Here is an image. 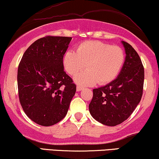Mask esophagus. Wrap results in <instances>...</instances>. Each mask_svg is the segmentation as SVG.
<instances>
[{
	"label": "esophagus",
	"instance_id": "1",
	"mask_svg": "<svg viewBox=\"0 0 159 159\" xmlns=\"http://www.w3.org/2000/svg\"><path fill=\"white\" fill-rule=\"evenodd\" d=\"M82 89H83V88H82V86H80V85L77 86V91H80V90H82Z\"/></svg>",
	"mask_w": 159,
	"mask_h": 159
}]
</instances>
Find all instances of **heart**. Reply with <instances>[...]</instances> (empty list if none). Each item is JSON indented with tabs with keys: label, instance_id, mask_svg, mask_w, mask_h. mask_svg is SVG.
<instances>
[{
	"label": "heart",
	"instance_id": "b5f03b06",
	"mask_svg": "<svg viewBox=\"0 0 159 159\" xmlns=\"http://www.w3.org/2000/svg\"><path fill=\"white\" fill-rule=\"evenodd\" d=\"M125 61V53L121 48L95 40L80 43L76 51H68L63 59L65 70L71 76L86 67V70L75 76V81L87 86L112 82Z\"/></svg>",
	"mask_w": 159,
	"mask_h": 159
}]
</instances>
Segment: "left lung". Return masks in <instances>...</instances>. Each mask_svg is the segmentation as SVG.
<instances>
[{
	"mask_svg": "<svg viewBox=\"0 0 159 159\" xmlns=\"http://www.w3.org/2000/svg\"><path fill=\"white\" fill-rule=\"evenodd\" d=\"M126 58L116 79L93 89L89 111L93 118L107 126H116L129 118L140 103L144 84V67L138 53L123 41Z\"/></svg>",
	"mask_w": 159,
	"mask_h": 159,
	"instance_id": "1",
	"label": "left lung"
}]
</instances>
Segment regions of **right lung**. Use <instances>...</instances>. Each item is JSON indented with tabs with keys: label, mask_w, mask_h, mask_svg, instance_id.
<instances>
[{
	"label": "right lung",
	"mask_w": 159,
	"mask_h": 159,
	"mask_svg": "<svg viewBox=\"0 0 159 159\" xmlns=\"http://www.w3.org/2000/svg\"><path fill=\"white\" fill-rule=\"evenodd\" d=\"M71 37L45 36L23 54L17 72L19 98L29 118L41 126L59 122L68 111L76 84L64 70Z\"/></svg>",
	"instance_id": "1"
}]
</instances>
